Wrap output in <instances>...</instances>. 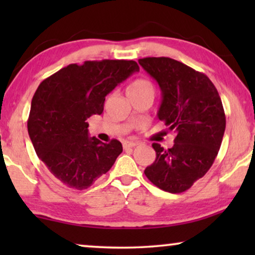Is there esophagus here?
Listing matches in <instances>:
<instances>
[{
    "label": "esophagus",
    "instance_id": "esophagus-1",
    "mask_svg": "<svg viewBox=\"0 0 255 255\" xmlns=\"http://www.w3.org/2000/svg\"><path fill=\"white\" fill-rule=\"evenodd\" d=\"M139 145V142H137V141H124L123 142V147L125 148V149H128V148H133V147H135V146H138Z\"/></svg>",
    "mask_w": 255,
    "mask_h": 255
}]
</instances>
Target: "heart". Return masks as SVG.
<instances>
[{
    "instance_id": "b5f03b06",
    "label": "heart",
    "mask_w": 255,
    "mask_h": 255,
    "mask_svg": "<svg viewBox=\"0 0 255 255\" xmlns=\"http://www.w3.org/2000/svg\"><path fill=\"white\" fill-rule=\"evenodd\" d=\"M152 90L153 92V86L152 83L146 79H137L128 87V94L132 93H142V92H148Z\"/></svg>"
}]
</instances>
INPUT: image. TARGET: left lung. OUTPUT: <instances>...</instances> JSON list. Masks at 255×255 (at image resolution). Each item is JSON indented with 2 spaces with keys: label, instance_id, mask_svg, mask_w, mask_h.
<instances>
[{
  "label": "left lung",
  "instance_id": "1",
  "mask_svg": "<svg viewBox=\"0 0 255 255\" xmlns=\"http://www.w3.org/2000/svg\"><path fill=\"white\" fill-rule=\"evenodd\" d=\"M138 62L159 83L158 117L175 133L172 148L153 142L156 159L144 173L160 189L183 193L207 174L221 148L226 125L222 100L207 75L182 62L166 57Z\"/></svg>",
  "mask_w": 255,
  "mask_h": 255
}]
</instances>
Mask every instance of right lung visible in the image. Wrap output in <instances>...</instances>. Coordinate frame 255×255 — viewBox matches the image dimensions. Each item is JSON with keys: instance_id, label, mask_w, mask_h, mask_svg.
<instances>
[{"instance_id": "obj_1", "label": "right lung", "mask_w": 255, "mask_h": 255, "mask_svg": "<svg viewBox=\"0 0 255 255\" xmlns=\"http://www.w3.org/2000/svg\"><path fill=\"white\" fill-rule=\"evenodd\" d=\"M139 66L133 60L71 64L48 76L32 97L27 131L38 158L66 187L89 188L123 152L88 135L87 120L103 113L106 96Z\"/></svg>"}]
</instances>
